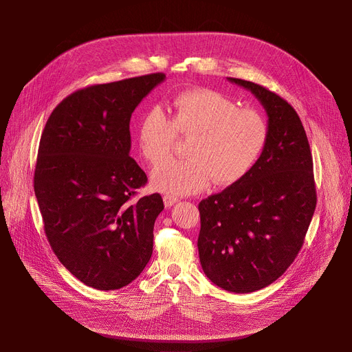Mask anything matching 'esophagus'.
Returning a JSON list of instances; mask_svg holds the SVG:
<instances>
[{
  "label": "esophagus",
  "mask_w": 352,
  "mask_h": 352,
  "mask_svg": "<svg viewBox=\"0 0 352 352\" xmlns=\"http://www.w3.org/2000/svg\"><path fill=\"white\" fill-rule=\"evenodd\" d=\"M164 206L168 208V207H173L175 202H178V198L174 197V195H164Z\"/></svg>",
  "instance_id": "esophagus-1"
}]
</instances>
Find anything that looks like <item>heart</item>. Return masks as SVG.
<instances>
[{
  "mask_svg": "<svg viewBox=\"0 0 352 352\" xmlns=\"http://www.w3.org/2000/svg\"><path fill=\"white\" fill-rule=\"evenodd\" d=\"M177 135L190 138L188 158L158 166L151 184L160 192L188 195L207 188L211 181L217 187H230L244 179L265 151L270 126L260 111L239 108L218 91L192 88L174 97L170 120L160 107H153L138 122L140 151L154 166L170 158Z\"/></svg>",
  "mask_w": 352,
  "mask_h": 352,
  "instance_id": "heart-1",
  "label": "heart"
}]
</instances>
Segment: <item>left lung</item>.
<instances>
[{"instance_id": "obj_1", "label": "left lung", "mask_w": 352, "mask_h": 352, "mask_svg": "<svg viewBox=\"0 0 352 352\" xmlns=\"http://www.w3.org/2000/svg\"><path fill=\"white\" fill-rule=\"evenodd\" d=\"M267 111L270 140L254 170L198 206V252L208 278L247 294L287 271L298 255L317 206L312 155L302 122L284 98L251 81L228 78Z\"/></svg>"}]
</instances>
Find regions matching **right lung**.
<instances>
[{
  "label": "right lung",
  "instance_id": "1",
  "mask_svg": "<svg viewBox=\"0 0 352 352\" xmlns=\"http://www.w3.org/2000/svg\"><path fill=\"white\" fill-rule=\"evenodd\" d=\"M165 74L91 85L51 113L34 173L48 243L85 285L109 291L134 281L153 254L160 194L134 199L146 175L129 157V120Z\"/></svg>",
  "mask_w": 352,
  "mask_h": 352
}]
</instances>
